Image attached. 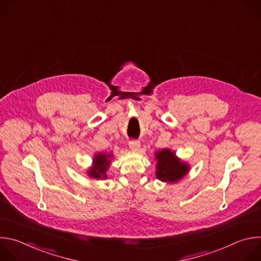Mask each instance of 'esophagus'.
<instances>
[{
  "instance_id": "1",
  "label": "esophagus",
  "mask_w": 261,
  "mask_h": 261,
  "mask_svg": "<svg viewBox=\"0 0 261 261\" xmlns=\"http://www.w3.org/2000/svg\"><path fill=\"white\" fill-rule=\"evenodd\" d=\"M139 146H140L139 141H137V140H131V141H129V147H130L131 151L137 152V151L139 150Z\"/></svg>"
}]
</instances>
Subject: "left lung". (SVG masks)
Returning <instances> with one entry per match:
<instances>
[{
	"mask_svg": "<svg viewBox=\"0 0 261 261\" xmlns=\"http://www.w3.org/2000/svg\"><path fill=\"white\" fill-rule=\"evenodd\" d=\"M155 160H157L156 177L164 182H177L190 170V164L180 160L170 148H162L156 152Z\"/></svg>",
	"mask_w": 261,
	"mask_h": 261,
	"instance_id": "1",
	"label": "left lung"
}]
</instances>
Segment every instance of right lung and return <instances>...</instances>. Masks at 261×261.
I'll list each match as a JSON object with an SVG mask.
<instances>
[{
  "mask_svg": "<svg viewBox=\"0 0 261 261\" xmlns=\"http://www.w3.org/2000/svg\"><path fill=\"white\" fill-rule=\"evenodd\" d=\"M114 158L113 153H96L93 157L92 166L87 169V174L90 178L106 179L107 169L110 167L111 159Z\"/></svg>",
  "mask_w": 261,
  "mask_h": 261,
  "instance_id": "right-lung-1",
  "label": "right lung"
}]
</instances>
